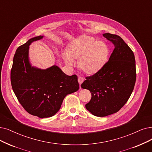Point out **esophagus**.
<instances>
[{
  "label": "esophagus",
  "mask_w": 152,
  "mask_h": 152,
  "mask_svg": "<svg viewBox=\"0 0 152 152\" xmlns=\"http://www.w3.org/2000/svg\"><path fill=\"white\" fill-rule=\"evenodd\" d=\"M84 81V78L83 77H79L78 78V83H79L80 85V87L81 86V84L83 83V82ZM81 88V87H80Z\"/></svg>",
  "instance_id": "1"
}]
</instances>
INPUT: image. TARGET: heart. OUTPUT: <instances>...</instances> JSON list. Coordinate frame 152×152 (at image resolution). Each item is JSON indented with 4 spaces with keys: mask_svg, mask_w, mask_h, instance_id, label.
Returning a JSON list of instances; mask_svg holds the SVG:
<instances>
[{
    "mask_svg": "<svg viewBox=\"0 0 152 152\" xmlns=\"http://www.w3.org/2000/svg\"><path fill=\"white\" fill-rule=\"evenodd\" d=\"M109 55V48L104 42L88 35H83L72 42L67 52L63 54L66 64L72 66L74 60L78 59V66L87 74L99 71L106 63Z\"/></svg>",
    "mask_w": 152,
    "mask_h": 152,
    "instance_id": "obj_1",
    "label": "heart"
}]
</instances>
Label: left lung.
Instances as JSON below:
<instances>
[{"mask_svg": "<svg viewBox=\"0 0 152 152\" xmlns=\"http://www.w3.org/2000/svg\"><path fill=\"white\" fill-rule=\"evenodd\" d=\"M103 36L112 42L114 50L103 67L87 77L81 85L92 94L86 107L96 117L119 111L130 98L136 81L135 59L131 48L118 35L106 33Z\"/></svg>", "mask_w": 152, "mask_h": 152, "instance_id": "left-lung-1", "label": "left lung"}]
</instances>
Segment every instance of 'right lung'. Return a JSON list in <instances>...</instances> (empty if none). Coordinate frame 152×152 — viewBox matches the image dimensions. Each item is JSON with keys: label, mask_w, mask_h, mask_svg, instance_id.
<instances>
[{"label": "right lung", "mask_w": 152, "mask_h": 152, "mask_svg": "<svg viewBox=\"0 0 152 152\" xmlns=\"http://www.w3.org/2000/svg\"><path fill=\"white\" fill-rule=\"evenodd\" d=\"M43 37L30 39L17 48L10 72L12 87L20 104L28 113L41 118L53 116L65 96L79 89L76 75H66L56 65L40 69L30 64L29 45Z\"/></svg>", "instance_id": "add662e5"}]
</instances>
